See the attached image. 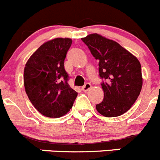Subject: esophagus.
<instances>
[{
	"instance_id": "34e87169",
	"label": "esophagus",
	"mask_w": 160,
	"mask_h": 160,
	"mask_svg": "<svg viewBox=\"0 0 160 160\" xmlns=\"http://www.w3.org/2000/svg\"><path fill=\"white\" fill-rule=\"evenodd\" d=\"M91 84L90 83H86L85 84V85H84L83 87H82V91L83 92H87L88 91V90H89L90 88H91Z\"/></svg>"
}]
</instances>
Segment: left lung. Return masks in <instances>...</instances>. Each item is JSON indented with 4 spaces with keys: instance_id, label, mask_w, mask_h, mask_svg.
<instances>
[{
    "instance_id": "left-lung-1",
    "label": "left lung",
    "mask_w": 160,
    "mask_h": 160,
    "mask_svg": "<svg viewBox=\"0 0 160 160\" xmlns=\"http://www.w3.org/2000/svg\"><path fill=\"white\" fill-rule=\"evenodd\" d=\"M99 61L103 100L96 106L100 114L114 118L126 113L138 97L142 87V67L138 58L118 42L97 33L82 38Z\"/></svg>"
}]
</instances>
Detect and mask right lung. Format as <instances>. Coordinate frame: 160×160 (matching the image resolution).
I'll list each match as a JSON object with an SVG mask.
<instances>
[{
  "mask_svg": "<svg viewBox=\"0 0 160 160\" xmlns=\"http://www.w3.org/2000/svg\"><path fill=\"white\" fill-rule=\"evenodd\" d=\"M72 43L69 38H55L44 42L27 61L24 68L26 92L35 108L43 116L58 118L72 109L78 92L68 83L64 59Z\"/></svg>",
  "mask_w": 160,
  "mask_h": 160,
  "instance_id": "right-lung-1",
  "label": "right lung"
}]
</instances>
